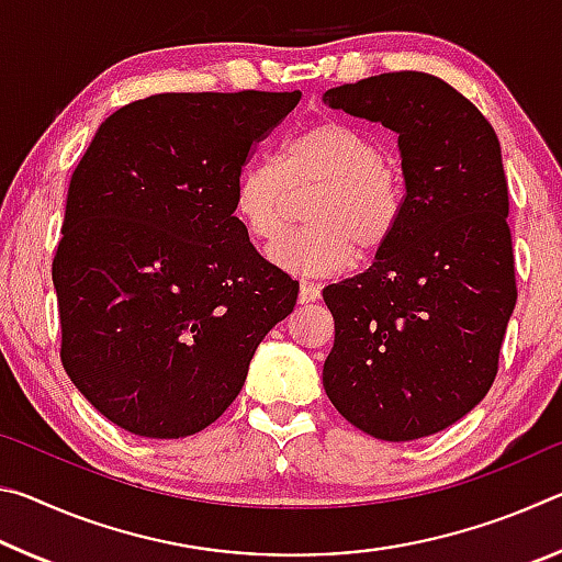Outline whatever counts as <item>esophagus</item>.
<instances>
[{"label": "esophagus", "instance_id": "obj_1", "mask_svg": "<svg viewBox=\"0 0 562 562\" xmlns=\"http://www.w3.org/2000/svg\"><path fill=\"white\" fill-rule=\"evenodd\" d=\"M317 300H319V288H317V284L302 280V282H300L297 302H300V304H310V302H317Z\"/></svg>", "mask_w": 562, "mask_h": 562}]
</instances>
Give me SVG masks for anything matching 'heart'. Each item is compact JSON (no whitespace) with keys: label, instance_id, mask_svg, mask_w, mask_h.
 I'll return each instance as SVG.
<instances>
[{"label":"heart","instance_id":"obj_1","mask_svg":"<svg viewBox=\"0 0 562 562\" xmlns=\"http://www.w3.org/2000/svg\"><path fill=\"white\" fill-rule=\"evenodd\" d=\"M297 186H317L302 211L307 225L282 233L265 252L282 272L339 274L355 255L382 250L402 221V176L355 123H312L284 140L278 164H247L233 186L235 221L255 240H270L282 227L288 188Z\"/></svg>","mask_w":562,"mask_h":562}]
</instances>
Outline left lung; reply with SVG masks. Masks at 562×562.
Listing matches in <instances>:
<instances>
[{
  "mask_svg": "<svg viewBox=\"0 0 562 562\" xmlns=\"http://www.w3.org/2000/svg\"><path fill=\"white\" fill-rule=\"evenodd\" d=\"M322 99L396 133L406 188L374 262L322 292L335 317L322 384L359 431L424 439L488 394L516 307L498 136L469 99L422 71L369 76Z\"/></svg>",
  "mask_w": 562,
  "mask_h": 562,
  "instance_id": "left-lung-1",
  "label": "left lung"
}]
</instances>
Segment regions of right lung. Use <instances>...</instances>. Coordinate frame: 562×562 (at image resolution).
Here are the masks:
<instances>
[{
    "instance_id": "obj_1",
    "label": "right lung",
    "mask_w": 562,
    "mask_h": 562,
    "mask_svg": "<svg viewBox=\"0 0 562 562\" xmlns=\"http://www.w3.org/2000/svg\"><path fill=\"white\" fill-rule=\"evenodd\" d=\"M300 97L156 93L111 113L76 166L52 265L61 364L121 429L211 426L297 302L235 221L233 186Z\"/></svg>"
}]
</instances>
